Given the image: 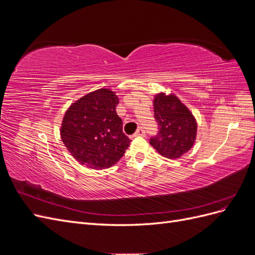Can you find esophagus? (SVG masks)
I'll list each match as a JSON object with an SVG mask.
<instances>
[{"instance_id":"34e87169","label":"esophagus","mask_w":255,"mask_h":255,"mask_svg":"<svg viewBox=\"0 0 255 255\" xmlns=\"http://www.w3.org/2000/svg\"><path fill=\"white\" fill-rule=\"evenodd\" d=\"M134 136H145V132H144V129H143L142 128H138V129L136 130V132H135Z\"/></svg>"}]
</instances>
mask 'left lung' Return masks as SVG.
<instances>
[{
    "mask_svg": "<svg viewBox=\"0 0 255 255\" xmlns=\"http://www.w3.org/2000/svg\"><path fill=\"white\" fill-rule=\"evenodd\" d=\"M153 106L159 132L151 138V145L161 156L181 158L196 142L198 125L195 116L173 94H156Z\"/></svg>",
    "mask_w": 255,
    "mask_h": 255,
    "instance_id": "left-lung-1",
    "label": "left lung"
}]
</instances>
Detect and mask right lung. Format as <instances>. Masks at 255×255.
I'll list each match as a JSON object with an SVG mask.
<instances>
[{
    "label": "right lung",
    "mask_w": 255,
    "mask_h": 255,
    "mask_svg": "<svg viewBox=\"0 0 255 255\" xmlns=\"http://www.w3.org/2000/svg\"><path fill=\"white\" fill-rule=\"evenodd\" d=\"M115 91L97 89L72 103L63 118L60 137L76 161L90 169L110 168L123 156L130 140L116 113Z\"/></svg>",
    "instance_id": "1"
}]
</instances>
